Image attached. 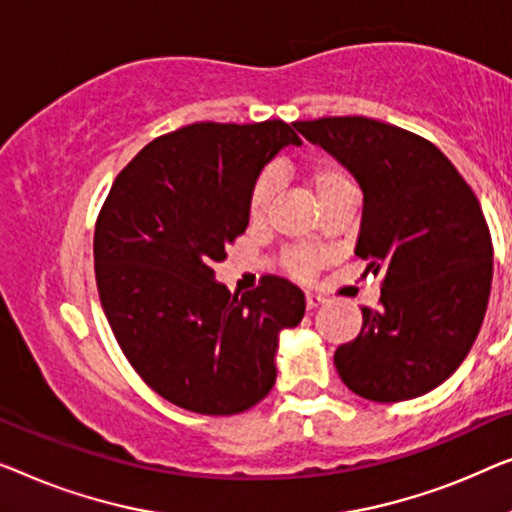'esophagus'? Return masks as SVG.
<instances>
[{"label":"esophagus","instance_id":"esophagus-1","mask_svg":"<svg viewBox=\"0 0 512 512\" xmlns=\"http://www.w3.org/2000/svg\"><path fill=\"white\" fill-rule=\"evenodd\" d=\"M322 304H325V297H320V294H313V292L306 294V308H308V311H315V308L322 306Z\"/></svg>","mask_w":512,"mask_h":512}]
</instances>
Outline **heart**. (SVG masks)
<instances>
[{"mask_svg":"<svg viewBox=\"0 0 512 512\" xmlns=\"http://www.w3.org/2000/svg\"><path fill=\"white\" fill-rule=\"evenodd\" d=\"M304 178L320 206L327 204L329 199L338 197V194L355 190V181H352V176L345 171V167H341L336 160H329V157H322V160H313L311 164H306ZM276 190L278 176L273 174V171H262V174L255 178L253 185H250L246 204L250 225H262L266 220L271 201L276 197ZM322 264H325V255L313 248H294L287 250L283 255V269L290 273L292 278L299 280H311Z\"/></svg>","mask_w":512,"mask_h":512,"instance_id":"heart-1","label":"heart"}]
</instances>
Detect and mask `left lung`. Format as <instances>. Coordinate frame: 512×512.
<instances>
[{"label":"left lung","mask_w":512,"mask_h":512,"mask_svg":"<svg viewBox=\"0 0 512 512\" xmlns=\"http://www.w3.org/2000/svg\"><path fill=\"white\" fill-rule=\"evenodd\" d=\"M352 171L364 192L355 255L380 273L338 376L369 401L415 399L448 380L485 318L494 248L480 201L434 143L387 122L341 115L294 122Z\"/></svg>","instance_id":"8db88e82"}]
</instances>
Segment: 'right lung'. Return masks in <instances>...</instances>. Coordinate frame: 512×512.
<instances>
[{
  "label": "right lung",
  "instance_id": "add662e5",
  "mask_svg": "<svg viewBox=\"0 0 512 512\" xmlns=\"http://www.w3.org/2000/svg\"><path fill=\"white\" fill-rule=\"evenodd\" d=\"M290 143L283 120L194 122L139 150L99 211L95 278L115 341L150 390L192 413L262 401L278 334L304 318L290 280L264 276L239 297L213 273L246 232L250 185Z\"/></svg>",
  "mask_w": 512,
  "mask_h": 512
}]
</instances>
